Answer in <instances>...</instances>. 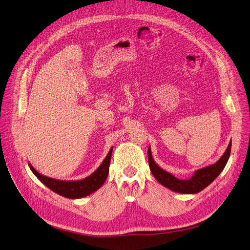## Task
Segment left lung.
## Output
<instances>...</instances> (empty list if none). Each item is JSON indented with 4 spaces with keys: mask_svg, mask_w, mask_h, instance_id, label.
<instances>
[{
    "mask_svg": "<svg viewBox=\"0 0 250 250\" xmlns=\"http://www.w3.org/2000/svg\"><path fill=\"white\" fill-rule=\"evenodd\" d=\"M230 148H231V141L229 144V147L227 148L226 152L223 153L220 159L215 162L214 165L200 168L194 171V174L191 178L186 180H181L176 178L168 171L162 169L156 162L154 161L152 157L151 149H148V160H149V167L152 171L153 176L155 177L158 182L166 186L167 188L170 189L175 192L183 193V194H193L202 191L207 186H209L213 181L216 179L221 171L225 168L227 162L229 158L230 155Z\"/></svg>",
    "mask_w": 250,
    "mask_h": 250,
    "instance_id": "obj_1",
    "label": "left lung"
}]
</instances>
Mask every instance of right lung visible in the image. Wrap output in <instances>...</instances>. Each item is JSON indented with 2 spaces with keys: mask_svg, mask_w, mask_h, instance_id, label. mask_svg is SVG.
<instances>
[{
  "mask_svg": "<svg viewBox=\"0 0 250 250\" xmlns=\"http://www.w3.org/2000/svg\"><path fill=\"white\" fill-rule=\"evenodd\" d=\"M111 152H113V148H110L106 157L102 161L100 167L94 171L92 175L83 180H56L39 174L30 163L29 166L31 170L33 171V174L35 175L46 187H48L50 190H53L54 192L64 197H67V199H82V197H84L93 193L94 191H96L97 189H99L103 184H104L109 170Z\"/></svg>",
  "mask_w": 250,
  "mask_h": 250,
  "instance_id": "right-lung-1",
  "label": "right lung"
}]
</instances>
